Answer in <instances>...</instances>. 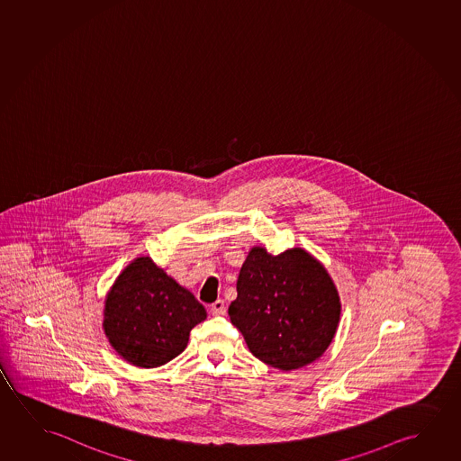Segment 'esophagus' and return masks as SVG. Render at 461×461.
Wrapping results in <instances>:
<instances>
[{"label":"esophagus","instance_id":"34e87169","mask_svg":"<svg viewBox=\"0 0 461 461\" xmlns=\"http://www.w3.org/2000/svg\"><path fill=\"white\" fill-rule=\"evenodd\" d=\"M225 312H227L225 300H217V302H213L212 306H211V312H212L213 316H221V314H225Z\"/></svg>","mask_w":461,"mask_h":461}]
</instances>
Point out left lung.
<instances>
[{"mask_svg":"<svg viewBox=\"0 0 461 461\" xmlns=\"http://www.w3.org/2000/svg\"><path fill=\"white\" fill-rule=\"evenodd\" d=\"M230 321L257 359L283 372L326 353L339 329L341 302L326 267L305 249L279 256L254 246L242 263Z\"/></svg>","mask_w":461,"mask_h":461,"instance_id":"obj_1","label":"left lung"}]
</instances>
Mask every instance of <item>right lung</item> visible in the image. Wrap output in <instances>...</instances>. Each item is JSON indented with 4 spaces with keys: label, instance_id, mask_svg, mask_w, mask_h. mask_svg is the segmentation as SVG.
<instances>
[{
    "label": "right lung",
    "instance_id": "obj_1",
    "mask_svg": "<svg viewBox=\"0 0 461 461\" xmlns=\"http://www.w3.org/2000/svg\"><path fill=\"white\" fill-rule=\"evenodd\" d=\"M207 318L192 292L137 257L106 292L104 332L114 351L135 367L153 368L177 357L190 330Z\"/></svg>",
    "mask_w": 461,
    "mask_h": 461
}]
</instances>
